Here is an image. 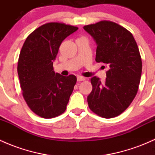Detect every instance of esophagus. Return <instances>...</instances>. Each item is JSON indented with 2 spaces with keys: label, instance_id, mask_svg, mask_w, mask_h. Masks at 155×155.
Instances as JSON below:
<instances>
[{
  "label": "esophagus",
  "instance_id": "34e87169",
  "mask_svg": "<svg viewBox=\"0 0 155 155\" xmlns=\"http://www.w3.org/2000/svg\"><path fill=\"white\" fill-rule=\"evenodd\" d=\"M85 78L82 77V76H78L77 77V82H82V81H85Z\"/></svg>",
  "mask_w": 155,
  "mask_h": 155
}]
</instances>
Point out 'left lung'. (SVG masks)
<instances>
[{
  "label": "left lung",
  "mask_w": 155,
  "mask_h": 155,
  "mask_svg": "<svg viewBox=\"0 0 155 155\" xmlns=\"http://www.w3.org/2000/svg\"><path fill=\"white\" fill-rule=\"evenodd\" d=\"M83 28L97 46L95 61L108 68L104 82L97 76L91 79L88 107L99 116L114 118L130 105L138 91L142 74L138 46L129 31L113 21L104 20Z\"/></svg>",
  "instance_id": "8db88e82"
}]
</instances>
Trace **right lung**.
<instances>
[{
  "mask_svg": "<svg viewBox=\"0 0 155 155\" xmlns=\"http://www.w3.org/2000/svg\"><path fill=\"white\" fill-rule=\"evenodd\" d=\"M77 30L64 23H46L30 34L20 51L17 70L23 97L42 118H54L66 110L76 77L54 73L53 61L63 40Z\"/></svg>",
  "mask_w": 155,
  "mask_h": 155,
  "instance_id": "1",
  "label": "right lung"
}]
</instances>
